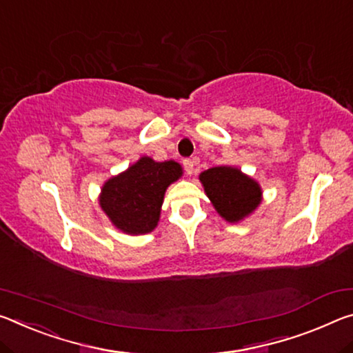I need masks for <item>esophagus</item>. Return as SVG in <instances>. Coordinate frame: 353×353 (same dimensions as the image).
<instances>
[{
  "instance_id": "obj_1",
  "label": "esophagus",
  "mask_w": 353,
  "mask_h": 353,
  "mask_svg": "<svg viewBox=\"0 0 353 353\" xmlns=\"http://www.w3.org/2000/svg\"><path fill=\"white\" fill-rule=\"evenodd\" d=\"M198 165V159H187L183 160V168H185V172L187 174L192 176L194 172V168Z\"/></svg>"
}]
</instances>
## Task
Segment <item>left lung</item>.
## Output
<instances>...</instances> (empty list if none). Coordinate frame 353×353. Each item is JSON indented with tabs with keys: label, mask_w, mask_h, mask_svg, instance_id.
I'll return each instance as SVG.
<instances>
[{
	"label": "left lung",
	"mask_w": 353,
	"mask_h": 353,
	"mask_svg": "<svg viewBox=\"0 0 353 353\" xmlns=\"http://www.w3.org/2000/svg\"><path fill=\"white\" fill-rule=\"evenodd\" d=\"M207 198L223 220L240 223L262 203L259 182L236 166H215L199 174Z\"/></svg>",
	"instance_id": "left-lung-1"
}]
</instances>
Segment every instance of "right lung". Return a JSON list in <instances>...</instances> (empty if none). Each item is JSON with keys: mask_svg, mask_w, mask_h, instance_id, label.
Segmentation results:
<instances>
[{"mask_svg": "<svg viewBox=\"0 0 353 353\" xmlns=\"http://www.w3.org/2000/svg\"><path fill=\"white\" fill-rule=\"evenodd\" d=\"M182 174L177 161H155L144 155L103 183L99 204L121 232L128 236L152 232L160 221L166 188Z\"/></svg>", "mask_w": 353, "mask_h": 353, "instance_id": "add662e5", "label": "right lung"}]
</instances>
